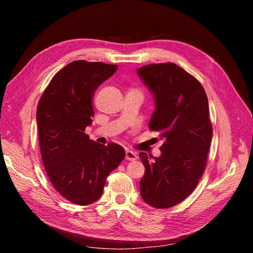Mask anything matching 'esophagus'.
<instances>
[{
	"label": "esophagus",
	"mask_w": 253,
	"mask_h": 253,
	"mask_svg": "<svg viewBox=\"0 0 253 253\" xmlns=\"http://www.w3.org/2000/svg\"><path fill=\"white\" fill-rule=\"evenodd\" d=\"M126 158L127 160H135L137 158V153L132 150H126Z\"/></svg>",
	"instance_id": "obj_1"
}]
</instances>
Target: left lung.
Returning <instances> with one entry per match:
<instances>
[{
  "label": "left lung",
  "mask_w": 253,
  "mask_h": 253,
  "mask_svg": "<svg viewBox=\"0 0 253 253\" xmlns=\"http://www.w3.org/2000/svg\"><path fill=\"white\" fill-rule=\"evenodd\" d=\"M137 73L155 100L149 128L164 140L159 157L139 154L145 168L140 194L154 208H171L193 192L205 172L212 140L208 98L200 81L175 63Z\"/></svg>",
  "instance_id": "left-lung-1"
}]
</instances>
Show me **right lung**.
<instances>
[{
    "label": "right lung",
    "instance_id": "obj_1",
    "mask_svg": "<svg viewBox=\"0 0 253 253\" xmlns=\"http://www.w3.org/2000/svg\"><path fill=\"white\" fill-rule=\"evenodd\" d=\"M117 67L74 61L53 76L38 103V133L45 171L53 188L76 205L98 201L109 174L126 157L121 145L97 143L84 133L93 121L96 89Z\"/></svg>",
    "mask_w": 253,
    "mask_h": 253
}]
</instances>
